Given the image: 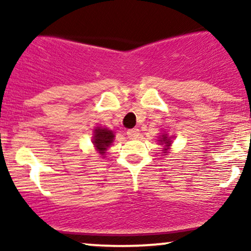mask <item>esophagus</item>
Instances as JSON below:
<instances>
[{
	"instance_id": "esophagus-1",
	"label": "esophagus",
	"mask_w": 251,
	"mask_h": 251,
	"mask_svg": "<svg viewBox=\"0 0 251 251\" xmlns=\"http://www.w3.org/2000/svg\"><path fill=\"white\" fill-rule=\"evenodd\" d=\"M127 137L129 138V139H135V138L138 137V135H139V129L138 128H131V129H128L127 131Z\"/></svg>"
}]
</instances>
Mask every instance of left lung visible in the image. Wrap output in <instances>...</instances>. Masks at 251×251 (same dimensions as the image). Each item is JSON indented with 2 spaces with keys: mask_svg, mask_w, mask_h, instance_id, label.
I'll use <instances>...</instances> for the list:
<instances>
[{
  "mask_svg": "<svg viewBox=\"0 0 251 251\" xmlns=\"http://www.w3.org/2000/svg\"><path fill=\"white\" fill-rule=\"evenodd\" d=\"M172 138L174 137H169L168 133H162L159 137H158V142L162 144V145H164V149H163L164 153H168L170 146H171L172 144V140H171Z\"/></svg>",
  "mask_w": 251,
  "mask_h": 251,
  "instance_id": "obj_1",
  "label": "left lung"
}]
</instances>
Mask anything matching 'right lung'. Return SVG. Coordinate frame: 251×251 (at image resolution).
<instances>
[{
  "label": "right lung",
  "mask_w": 251,
  "mask_h": 251,
  "mask_svg": "<svg viewBox=\"0 0 251 251\" xmlns=\"http://www.w3.org/2000/svg\"><path fill=\"white\" fill-rule=\"evenodd\" d=\"M93 133L92 143H93L94 148L100 154L105 155V152L107 151V149L112 145L114 140L113 131L105 127H96Z\"/></svg>",
  "instance_id": "add662e5"
}]
</instances>
